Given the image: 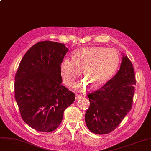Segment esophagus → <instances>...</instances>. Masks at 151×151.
<instances>
[{
  "mask_svg": "<svg viewBox=\"0 0 151 151\" xmlns=\"http://www.w3.org/2000/svg\"><path fill=\"white\" fill-rule=\"evenodd\" d=\"M83 97V96H81V95H79V94H76L75 96V99L76 100H80L81 99H82Z\"/></svg>",
  "mask_w": 151,
  "mask_h": 151,
  "instance_id": "1",
  "label": "esophagus"
}]
</instances>
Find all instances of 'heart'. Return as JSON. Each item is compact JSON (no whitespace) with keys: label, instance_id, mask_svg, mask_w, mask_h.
Segmentation results:
<instances>
[{"label":"heart","instance_id":"heart-1","mask_svg":"<svg viewBox=\"0 0 151 151\" xmlns=\"http://www.w3.org/2000/svg\"><path fill=\"white\" fill-rule=\"evenodd\" d=\"M118 52L113 48L104 47H82L76 50L72 59L65 58L60 65V75L64 83L73 86L77 78L82 75L93 88H97L106 83L112 77L119 65ZM86 82L78 84L77 88L84 90Z\"/></svg>","mask_w":151,"mask_h":151}]
</instances>
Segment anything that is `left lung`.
<instances>
[{
	"instance_id": "left-lung-1",
	"label": "left lung",
	"mask_w": 151,
	"mask_h": 151,
	"mask_svg": "<svg viewBox=\"0 0 151 151\" xmlns=\"http://www.w3.org/2000/svg\"><path fill=\"white\" fill-rule=\"evenodd\" d=\"M135 84L133 64L123 54L115 76L100 89L88 95L90 106L85 122L91 132L105 134L117 128L132 108Z\"/></svg>"
}]
</instances>
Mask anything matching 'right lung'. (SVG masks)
Listing matches in <instances>:
<instances>
[{
	"instance_id": "right-lung-1",
	"label": "right lung",
	"mask_w": 151,
	"mask_h": 151,
	"mask_svg": "<svg viewBox=\"0 0 151 151\" xmlns=\"http://www.w3.org/2000/svg\"><path fill=\"white\" fill-rule=\"evenodd\" d=\"M68 49L51 41L38 42L24 55L14 78V97L30 127L50 132L60 124L75 93L62 85L60 65Z\"/></svg>"
}]
</instances>
